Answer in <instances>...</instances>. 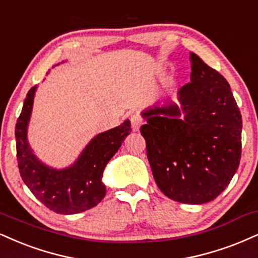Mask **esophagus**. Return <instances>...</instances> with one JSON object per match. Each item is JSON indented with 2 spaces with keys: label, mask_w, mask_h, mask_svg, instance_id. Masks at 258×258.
<instances>
[{
  "label": "esophagus",
  "mask_w": 258,
  "mask_h": 258,
  "mask_svg": "<svg viewBox=\"0 0 258 258\" xmlns=\"http://www.w3.org/2000/svg\"><path fill=\"white\" fill-rule=\"evenodd\" d=\"M130 120H131V125H132V130L133 131H138L141 128V126L143 125V117L139 115V114H132L130 115Z\"/></svg>",
  "instance_id": "1"
}]
</instances>
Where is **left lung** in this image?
Returning a JSON list of instances; mask_svg holds the SVG:
<instances>
[{"label":"left lung","mask_w":258,"mask_h":258,"mask_svg":"<svg viewBox=\"0 0 258 258\" xmlns=\"http://www.w3.org/2000/svg\"><path fill=\"white\" fill-rule=\"evenodd\" d=\"M191 82L178 105L149 109L141 133L155 181L170 200L185 204L214 201L231 182L241 157V114L229 84L190 52Z\"/></svg>","instance_id":"left-lung-1"}]
</instances>
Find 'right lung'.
<instances>
[{
    "instance_id": "right-lung-1",
    "label": "right lung",
    "mask_w": 258,
    "mask_h": 258,
    "mask_svg": "<svg viewBox=\"0 0 258 258\" xmlns=\"http://www.w3.org/2000/svg\"><path fill=\"white\" fill-rule=\"evenodd\" d=\"M35 92L36 86L27 92L15 125L20 176L33 196L52 212L71 215L91 209L103 200L105 186L102 182V175L104 167L132 131L131 122L126 120L115 128L96 136L70 168L51 169L36 159L27 143V123Z\"/></svg>"
}]
</instances>
